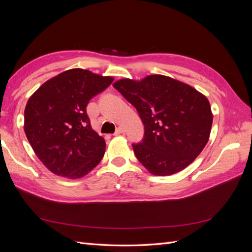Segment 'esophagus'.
<instances>
[{"label":"esophagus","mask_w":252,"mask_h":252,"mask_svg":"<svg viewBox=\"0 0 252 252\" xmlns=\"http://www.w3.org/2000/svg\"><path fill=\"white\" fill-rule=\"evenodd\" d=\"M124 128H122V127H119L117 130H116V132H114V135H120V134H122V133H124Z\"/></svg>","instance_id":"obj_1"}]
</instances>
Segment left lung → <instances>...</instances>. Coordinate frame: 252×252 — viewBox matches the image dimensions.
I'll return each instance as SVG.
<instances>
[{
  "mask_svg": "<svg viewBox=\"0 0 252 252\" xmlns=\"http://www.w3.org/2000/svg\"><path fill=\"white\" fill-rule=\"evenodd\" d=\"M133 105L144 124V138L132 144L139 162L155 175H171L191 164L207 144L213 116L204 94L161 74L113 84Z\"/></svg>",
  "mask_w": 252,
  "mask_h": 252,
  "instance_id": "8db88e82",
  "label": "left lung"
}]
</instances>
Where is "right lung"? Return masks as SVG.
<instances>
[{"mask_svg":"<svg viewBox=\"0 0 252 252\" xmlns=\"http://www.w3.org/2000/svg\"><path fill=\"white\" fill-rule=\"evenodd\" d=\"M112 81L74 68L45 82L29 97L24 130L36 157L51 172L79 179L101 162L106 144L91 128L86 107Z\"/></svg>","mask_w":252,"mask_h":252,"instance_id":"add662e5","label":"right lung"}]
</instances>
